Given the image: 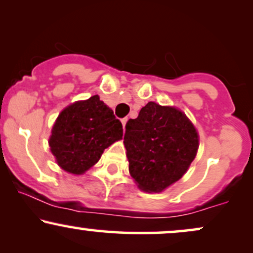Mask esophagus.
<instances>
[{
    "label": "esophagus",
    "instance_id": "1",
    "mask_svg": "<svg viewBox=\"0 0 253 253\" xmlns=\"http://www.w3.org/2000/svg\"><path fill=\"white\" fill-rule=\"evenodd\" d=\"M121 123H123V126H124V128H125V127H126V124H127V118H124L123 120H121Z\"/></svg>",
    "mask_w": 253,
    "mask_h": 253
}]
</instances>
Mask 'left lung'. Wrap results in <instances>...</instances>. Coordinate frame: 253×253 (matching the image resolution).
I'll list each match as a JSON object with an SVG mask.
<instances>
[{
	"mask_svg": "<svg viewBox=\"0 0 253 253\" xmlns=\"http://www.w3.org/2000/svg\"><path fill=\"white\" fill-rule=\"evenodd\" d=\"M124 144L138 187L158 193L184 175L196 156L199 135L181 110L149 102L126 124Z\"/></svg>",
	"mask_w": 253,
	"mask_h": 253,
	"instance_id": "obj_1",
	"label": "left lung"
}]
</instances>
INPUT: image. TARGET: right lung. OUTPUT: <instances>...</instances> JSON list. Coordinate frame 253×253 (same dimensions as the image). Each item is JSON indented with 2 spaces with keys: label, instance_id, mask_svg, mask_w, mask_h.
Segmentation results:
<instances>
[{
  "label": "right lung",
  "instance_id": "1",
  "mask_svg": "<svg viewBox=\"0 0 253 253\" xmlns=\"http://www.w3.org/2000/svg\"><path fill=\"white\" fill-rule=\"evenodd\" d=\"M120 139L123 124L95 95L60 113L48 144L63 170L81 175L97 163L104 149Z\"/></svg>",
  "mask_w": 253,
  "mask_h": 253
}]
</instances>
